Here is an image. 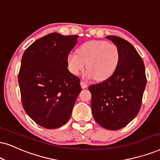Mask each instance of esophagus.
Listing matches in <instances>:
<instances>
[{"label": "esophagus", "mask_w": 160, "mask_h": 160, "mask_svg": "<svg viewBox=\"0 0 160 160\" xmlns=\"http://www.w3.org/2000/svg\"><path fill=\"white\" fill-rule=\"evenodd\" d=\"M80 86H81L82 88H86L88 87V84H87L86 82L84 81H80Z\"/></svg>", "instance_id": "obj_1"}]
</instances>
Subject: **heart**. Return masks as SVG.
I'll list each match as a JSON object with an SVG mask.
<instances>
[{"instance_id": "obj_1", "label": "heart", "mask_w": 160, "mask_h": 160, "mask_svg": "<svg viewBox=\"0 0 160 160\" xmlns=\"http://www.w3.org/2000/svg\"><path fill=\"white\" fill-rule=\"evenodd\" d=\"M120 50L117 45L105 40H90L82 44L77 52L67 55L68 68L74 75H78L86 63V78L102 81L110 78L120 62Z\"/></svg>"}]
</instances>
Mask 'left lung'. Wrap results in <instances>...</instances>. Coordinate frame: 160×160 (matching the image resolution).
<instances>
[{
    "label": "left lung",
    "mask_w": 160,
    "mask_h": 160,
    "mask_svg": "<svg viewBox=\"0 0 160 160\" xmlns=\"http://www.w3.org/2000/svg\"><path fill=\"white\" fill-rule=\"evenodd\" d=\"M106 38L118 47L120 62L110 78L91 85L88 90L95 121L104 128L119 130L134 120L140 110L147 79L144 62L134 46L117 36Z\"/></svg>",
    "instance_id": "1"
}]
</instances>
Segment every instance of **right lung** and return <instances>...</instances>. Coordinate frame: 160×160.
<instances>
[{
    "mask_svg": "<svg viewBox=\"0 0 160 160\" xmlns=\"http://www.w3.org/2000/svg\"><path fill=\"white\" fill-rule=\"evenodd\" d=\"M78 37L50 33L34 42L22 57L18 74L22 104L43 128L66 124L81 92L80 79L67 68V55Z\"/></svg>",
    "mask_w": 160,
    "mask_h": 160,
    "instance_id": "obj_1",
    "label": "right lung"
}]
</instances>
